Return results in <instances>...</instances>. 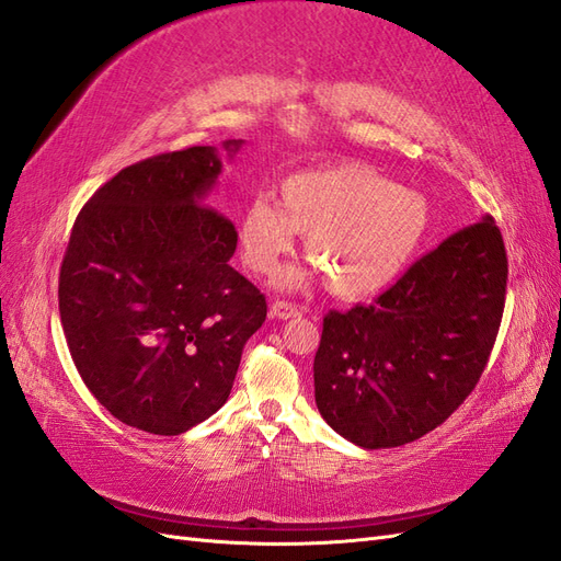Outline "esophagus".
I'll return each mask as SVG.
<instances>
[{"label": "esophagus", "mask_w": 561, "mask_h": 561, "mask_svg": "<svg viewBox=\"0 0 561 561\" xmlns=\"http://www.w3.org/2000/svg\"><path fill=\"white\" fill-rule=\"evenodd\" d=\"M272 318H279V320H291V318H300L304 314V308L296 306V304H286V300H275L270 308Z\"/></svg>", "instance_id": "obj_1"}]
</instances>
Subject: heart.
<instances>
[{"label":"heart","mask_w":561,"mask_h":561,"mask_svg":"<svg viewBox=\"0 0 561 561\" xmlns=\"http://www.w3.org/2000/svg\"><path fill=\"white\" fill-rule=\"evenodd\" d=\"M279 194L282 206L255 196L243 208V261L261 275H275L291 255L296 234H308V257L327 289L346 300L369 298L393 284L428 229L424 196L363 165L296 172Z\"/></svg>","instance_id":"heart-1"}]
</instances>
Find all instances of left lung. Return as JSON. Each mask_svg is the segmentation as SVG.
Here are the masks:
<instances>
[{
	"instance_id": "obj_1",
	"label": "left lung",
	"mask_w": 561,
	"mask_h": 561,
	"mask_svg": "<svg viewBox=\"0 0 561 561\" xmlns=\"http://www.w3.org/2000/svg\"><path fill=\"white\" fill-rule=\"evenodd\" d=\"M507 253L491 215L420 257L371 306L324 318L314 403L367 450L422 438L481 379L505 310Z\"/></svg>"
}]
</instances>
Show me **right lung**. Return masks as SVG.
<instances>
[{"mask_svg": "<svg viewBox=\"0 0 561 561\" xmlns=\"http://www.w3.org/2000/svg\"><path fill=\"white\" fill-rule=\"evenodd\" d=\"M241 139L222 141L229 158ZM215 147L151 156L84 204L68 239L59 312L84 386L113 417L180 436L232 391L267 304L229 265L237 229L208 206Z\"/></svg>", "mask_w": 561, "mask_h": 561, "instance_id": "obj_1", "label": "right lung"}]
</instances>
